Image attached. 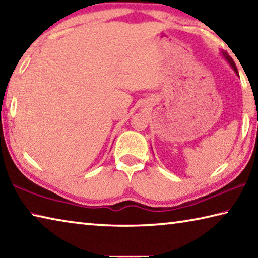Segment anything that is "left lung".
<instances>
[{
    "mask_svg": "<svg viewBox=\"0 0 258 258\" xmlns=\"http://www.w3.org/2000/svg\"><path fill=\"white\" fill-rule=\"evenodd\" d=\"M221 54L222 55H223V58L226 60V61H228V62L230 63V66L231 67H232V69H233V71H234V73L235 74H237V75L239 76V73H238V69H237V66H235V63H234V61H233V59L232 58H231V56L228 54V53H226V52H224V51H221Z\"/></svg>",
    "mask_w": 258,
    "mask_h": 258,
    "instance_id": "obj_1",
    "label": "left lung"
}]
</instances>
